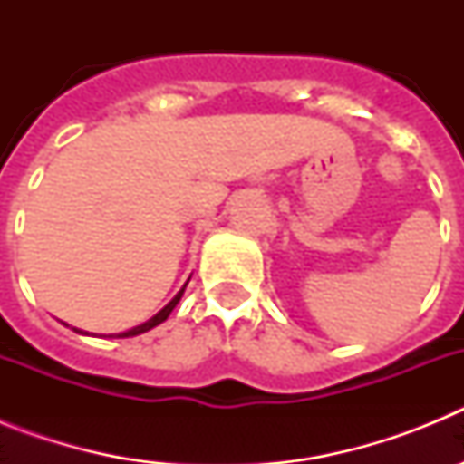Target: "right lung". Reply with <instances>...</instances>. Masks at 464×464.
Returning <instances> with one entry per match:
<instances>
[{
  "instance_id": "obj_1",
  "label": "right lung",
  "mask_w": 464,
  "mask_h": 464,
  "mask_svg": "<svg viewBox=\"0 0 464 464\" xmlns=\"http://www.w3.org/2000/svg\"><path fill=\"white\" fill-rule=\"evenodd\" d=\"M186 285H188V283H186ZM186 285H183V288L179 290V293H176V297L171 299L169 304H167L165 309H162V311H158V314H155L153 318H150V321H146V323H143V325H137V327H132V330L121 332V334H113V337H121V339H125V337H137V334H141V332H149V330H153L155 325H160V323H165L167 318H169V314H171V311H174V306L179 304V302H181V297H183V290H186ZM76 332H81V330H76ZM81 334H88V332H81Z\"/></svg>"
}]
</instances>
